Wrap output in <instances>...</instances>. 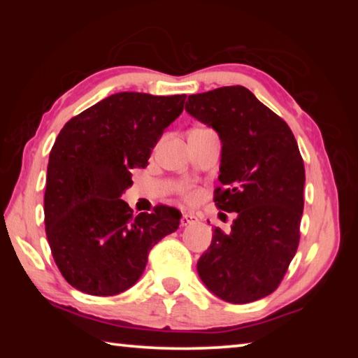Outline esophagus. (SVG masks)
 <instances>
[{
    "label": "esophagus",
    "instance_id": "esophagus-1",
    "mask_svg": "<svg viewBox=\"0 0 358 358\" xmlns=\"http://www.w3.org/2000/svg\"><path fill=\"white\" fill-rule=\"evenodd\" d=\"M197 217L191 215V213H183V216H181V226H189V224L196 222Z\"/></svg>",
    "mask_w": 358,
    "mask_h": 358
}]
</instances>
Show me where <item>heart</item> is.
<instances>
[{"label":"heart","mask_w":358,"mask_h":358,"mask_svg":"<svg viewBox=\"0 0 358 358\" xmlns=\"http://www.w3.org/2000/svg\"><path fill=\"white\" fill-rule=\"evenodd\" d=\"M186 197L189 199V201H194V197H196V192L192 189H186Z\"/></svg>","instance_id":"b5f03b06"}]
</instances>
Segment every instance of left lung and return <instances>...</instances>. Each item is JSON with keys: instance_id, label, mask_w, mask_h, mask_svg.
I'll use <instances>...</instances> for the list:
<instances>
[{"instance_id": "left-lung-1", "label": "left lung", "mask_w": 358, "mask_h": 358, "mask_svg": "<svg viewBox=\"0 0 358 358\" xmlns=\"http://www.w3.org/2000/svg\"><path fill=\"white\" fill-rule=\"evenodd\" d=\"M186 112L221 138L216 207L237 213L215 227L197 273L221 300L243 305L280 286L300 240L305 166L286 121L245 87L191 94Z\"/></svg>"}]
</instances>
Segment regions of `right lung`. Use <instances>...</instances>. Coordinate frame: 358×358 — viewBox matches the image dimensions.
<instances>
[{"label":"right lung","mask_w":358,"mask_h":358,"mask_svg":"<svg viewBox=\"0 0 358 358\" xmlns=\"http://www.w3.org/2000/svg\"><path fill=\"white\" fill-rule=\"evenodd\" d=\"M186 96L123 92L71 118L47 166L45 235L59 271L80 292L110 296L134 286L148 252L180 226L178 210L157 205L134 216L121 201L131 171L147 167Z\"/></svg>","instance_id":"add662e5"}]
</instances>
